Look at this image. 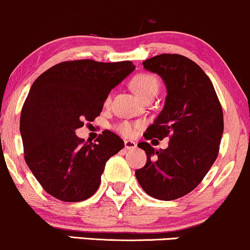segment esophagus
Wrapping results in <instances>:
<instances>
[{"label": "esophagus", "mask_w": 250, "mask_h": 250, "mask_svg": "<svg viewBox=\"0 0 250 250\" xmlns=\"http://www.w3.org/2000/svg\"><path fill=\"white\" fill-rule=\"evenodd\" d=\"M124 144L126 150H134V148L137 147V144L133 140H124Z\"/></svg>", "instance_id": "esophagus-1"}]
</instances>
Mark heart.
<instances>
[{"instance_id":"heart-1","label":"heart","mask_w":250,"mask_h":250,"mask_svg":"<svg viewBox=\"0 0 250 250\" xmlns=\"http://www.w3.org/2000/svg\"><path fill=\"white\" fill-rule=\"evenodd\" d=\"M131 86H132L133 91L136 92L140 98H143V99H145V98L151 94H157L159 88L158 80H157L155 75L146 74V73L137 74L132 79V81H131ZM138 127L139 125L125 122L117 125L116 130L124 137H132L133 134L136 133L137 128Z\"/></svg>"}]
</instances>
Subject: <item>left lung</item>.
I'll use <instances>...</instances> for the list:
<instances>
[{
    "label": "left lung",
    "instance_id": "1",
    "mask_svg": "<svg viewBox=\"0 0 250 250\" xmlns=\"http://www.w3.org/2000/svg\"><path fill=\"white\" fill-rule=\"evenodd\" d=\"M158 74L167 87L164 107L145 139L170 137L165 150L146 142V164L136 177L147 195L161 201L183 197L201 183L218 155L223 133V112L208 75L192 60L179 54H161L143 62Z\"/></svg>",
    "mask_w": 250,
    "mask_h": 250
}]
</instances>
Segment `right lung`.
Returning <instances> with one entry per match:
<instances>
[{
  "label": "right lung",
  "instance_id": "right-lung-1",
  "mask_svg": "<svg viewBox=\"0 0 250 250\" xmlns=\"http://www.w3.org/2000/svg\"><path fill=\"white\" fill-rule=\"evenodd\" d=\"M134 68L131 61H64L34 81L20 132L28 167L53 197L81 202L98 190L106 162L125 144L111 131L88 144L75 130L99 116L110 92Z\"/></svg>",
  "mask_w": 250,
  "mask_h": 250
}]
</instances>
